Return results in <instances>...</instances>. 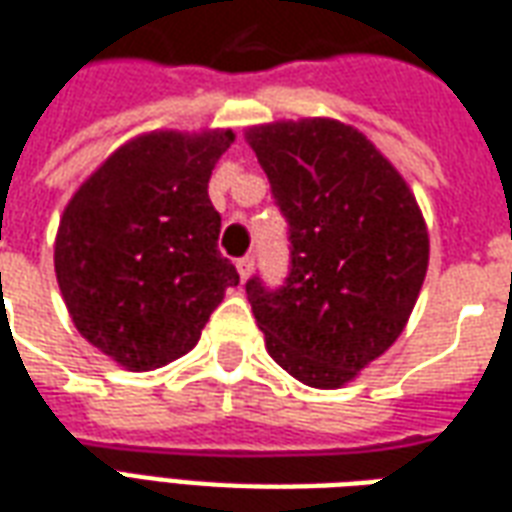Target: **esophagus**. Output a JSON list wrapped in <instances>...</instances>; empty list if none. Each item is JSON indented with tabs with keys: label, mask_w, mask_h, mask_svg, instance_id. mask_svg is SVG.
I'll list each match as a JSON object with an SVG mask.
<instances>
[{
	"label": "esophagus",
	"mask_w": 512,
	"mask_h": 512,
	"mask_svg": "<svg viewBox=\"0 0 512 512\" xmlns=\"http://www.w3.org/2000/svg\"><path fill=\"white\" fill-rule=\"evenodd\" d=\"M235 268H238V274H241V282H246V279L252 277V268H255V257H241L238 263H235Z\"/></svg>",
	"instance_id": "obj_1"
}]
</instances>
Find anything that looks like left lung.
<instances>
[{
	"label": "left lung",
	"mask_w": 512,
	"mask_h": 512,
	"mask_svg": "<svg viewBox=\"0 0 512 512\" xmlns=\"http://www.w3.org/2000/svg\"><path fill=\"white\" fill-rule=\"evenodd\" d=\"M290 224L279 290L246 282L266 351L315 389H340L406 329L428 271L414 191L362 131L332 117L246 128Z\"/></svg>",
	"instance_id": "obj_1"
}]
</instances>
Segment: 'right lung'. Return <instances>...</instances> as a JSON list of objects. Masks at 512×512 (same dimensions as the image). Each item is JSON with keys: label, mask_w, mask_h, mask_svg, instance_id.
Instances as JSON below:
<instances>
[{"label": "right lung", "mask_w": 512, "mask_h": 512, "mask_svg": "<svg viewBox=\"0 0 512 512\" xmlns=\"http://www.w3.org/2000/svg\"><path fill=\"white\" fill-rule=\"evenodd\" d=\"M233 128L128 139L65 205L54 271L73 326L126 370L175 362L200 340L238 271L216 249L208 180Z\"/></svg>", "instance_id": "obj_1"}]
</instances>
